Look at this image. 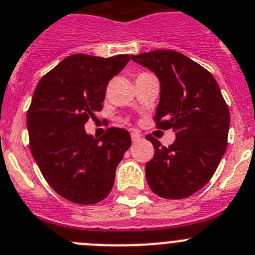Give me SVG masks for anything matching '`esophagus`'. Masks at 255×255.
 I'll return each mask as SVG.
<instances>
[{
  "label": "esophagus",
  "instance_id": "1",
  "mask_svg": "<svg viewBox=\"0 0 255 255\" xmlns=\"http://www.w3.org/2000/svg\"><path fill=\"white\" fill-rule=\"evenodd\" d=\"M130 138H132L133 143H137V142L141 141L142 135L139 134V132H137V130H133V132H130Z\"/></svg>",
  "mask_w": 255,
  "mask_h": 255
}]
</instances>
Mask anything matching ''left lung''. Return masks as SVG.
<instances>
[{"mask_svg":"<svg viewBox=\"0 0 255 255\" xmlns=\"http://www.w3.org/2000/svg\"><path fill=\"white\" fill-rule=\"evenodd\" d=\"M156 74L161 83L156 128L176 132L168 147L151 134L154 156L146 163L149 187L163 199H185L205 186L228 144L230 113L210 71L173 50L132 55Z\"/></svg>","mask_w":255,"mask_h":255,"instance_id":"left-lung-1","label":"left lung"}]
</instances>
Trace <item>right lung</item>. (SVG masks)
<instances>
[{
    "instance_id": "1",
    "label": "right lung",
    "mask_w": 255,
    "mask_h": 255,
    "mask_svg": "<svg viewBox=\"0 0 255 255\" xmlns=\"http://www.w3.org/2000/svg\"><path fill=\"white\" fill-rule=\"evenodd\" d=\"M129 59L74 54L35 88L26 116L31 153L52 190L74 204L93 205L108 196L117 165L130 146L123 128H108L99 138L84 129L103 109L109 80Z\"/></svg>"
}]
</instances>
